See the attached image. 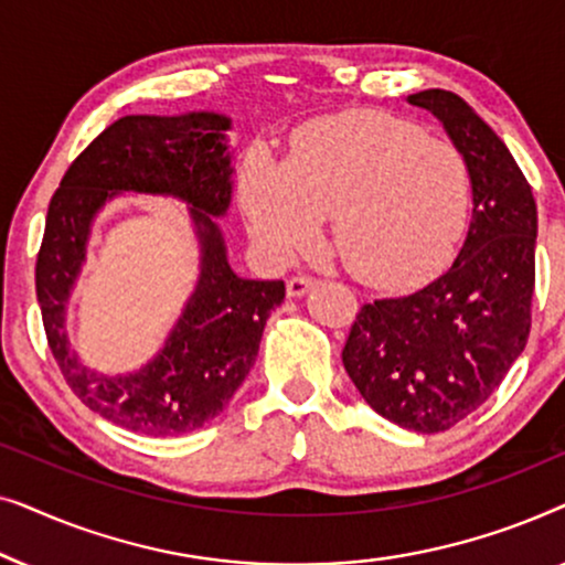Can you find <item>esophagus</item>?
<instances>
[{"mask_svg": "<svg viewBox=\"0 0 565 565\" xmlns=\"http://www.w3.org/2000/svg\"><path fill=\"white\" fill-rule=\"evenodd\" d=\"M311 288H313V277L296 275V277H290V280H288V296L290 298H303Z\"/></svg>", "mask_w": 565, "mask_h": 565, "instance_id": "34e87169", "label": "esophagus"}]
</instances>
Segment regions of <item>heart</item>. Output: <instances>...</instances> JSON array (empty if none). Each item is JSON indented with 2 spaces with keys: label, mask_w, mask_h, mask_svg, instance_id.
Listing matches in <instances>:
<instances>
[{
  "label": "heart",
  "mask_w": 565,
  "mask_h": 565,
  "mask_svg": "<svg viewBox=\"0 0 565 565\" xmlns=\"http://www.w3.org/2000/svg\"><path fill=\"white\" fill-rule=\"evenodd\" d=\"M252 228L277 257H296L334 218L344 267L377 288L437 275L470 215L460 149L404 118L354 110L316 120L292 138L285 169L254 159L244 177Z\"/></svg>",
  "instance_id": "1"
}]
</instances>
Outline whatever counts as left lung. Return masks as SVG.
<instances>
[{"label":"left lung","instance_id":"8db88e82","mask_svg":"<svg viewBox=\"0 0 565 565\" xmlns=\"http://www.w3.org/2000/svg\"><path fill=\"white\" fill-rule=\"evenodd\" d=\"M408 103L435 115L468 161V236L427 288L362 306L342 362L377 414L435 435L473 414L527 344L537 205L504 141L466 99L424 89Z\"/></svg>","mask_w":565,"mask_h":565}]
</instances>
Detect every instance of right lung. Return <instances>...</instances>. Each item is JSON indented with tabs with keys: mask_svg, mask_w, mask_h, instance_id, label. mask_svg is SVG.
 <instances>
[{
	"mask_svg": "<svg viewBox=\"0 0 565 565\" xmlns=\"http://www.w3.org/2000/svg\"><path fill=\"white\" fill-rule=\"evenodd\" d=\"M221 113L126 115L66 169L53 192L35 265L45 337L84 406L146 437H174L215 419L257 360L282 280H246L228 265L218 218L228 213L234 167ZM120 191L169 194L189 205L201 275L181 319L154 360L134 374L105 376L83 365L65 334V303L86 260L96 213Z\"/></svg>",
	"mask_w": 565,
	"mask_h": 565,
	"instance_id": "right-lung-1",
	"label": "right lung"
}]
</instances>
